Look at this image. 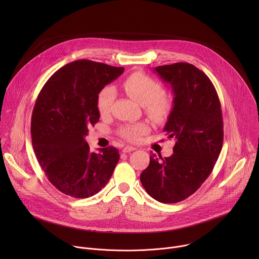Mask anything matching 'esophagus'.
I'll use <instances>...</instances> for the list:
<instances>
[{"mask_svg":"<svg viewBox=\"0 0 259 259\" xmlns=\"http://www.w3.org/2000/svg\"><path fill=\"white\" fill-rule=\"evenodd\" d=\"M134 150H135V147H133V146H129V145H126V146H124L123 153H130V152H133Z\"/></svg>","mask_w":259,"mask_h":259,"instance_id":"34e87169","label":"esophagus"}]
</instances>
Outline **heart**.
<instances>
[{"label":"heart","mask_w":259,"mask_h":259,"mask_svg":"<svg viewBox=\"0 0 259 259\" xmlns=\"http://www.w3.org/2000/svg\"><path fill=\"white\" fill-rule=\"evenodd\" d=\"M126 93L145 106V110L153 120L162 122L166 120L174 105V99L171 94L162 93V86L152 78L142 72H134L123 83ZM116 97L113 87H104L97 96V109L101 116H105L110 112V107ZM149 131V125L145 123L128 124L120 128L121 137L128 141H137L140 136Z\"/></svg>","instance_id":"obj_1"}]
</instances>
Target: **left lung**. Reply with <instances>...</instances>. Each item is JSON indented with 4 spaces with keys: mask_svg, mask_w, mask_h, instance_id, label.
Returning <instances> with one entry per match:
<instances>
[{
    "mask_svg": "<svg viewBox=\"0 0 259 259\" xmlns=\"http://www.w3.org/2000/svg\"><path fill=\"white\" fill-rule=\"evenodd\" d=\"M154 71L173 92L164 131L175 139L174 154L164 159L152 154L140 181L152 198L172 204L193 195L212 172L223 147L224 121L217 92L198 67L177 62Z\"/></svg>",
    "mask_w": 259,
    "mask_h": 259,
    "instance_id": "8db88e82",
    "label": "left lung"
}]
</instances>
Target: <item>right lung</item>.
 Segmentation results:
<instances>
[{
    "mask_svg": "<svg viewBox=\"0 0 259 259\" xmlns=\"http://www.w3.org/2000/svg\"><path fill=\"white\" fill-rule=\"evenodd\" d=\"M124 67L87 59L65 64L50 77L35 100L31 142L40 166L61 193L89 198L103 189L119 162L114 146L91 153L85 139L99 121L98 93Z\"/></svg>",
    "mask_w": 259,
    "mask_h": 259,
    "instance_id": "add662e5",
    "label": "right lung"
}]
</instances>
